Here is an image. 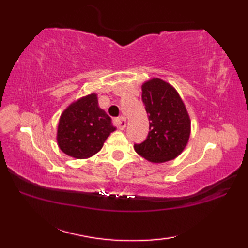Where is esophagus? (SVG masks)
I'll return each instance as SVG.
<instances>
[{"label":"esophagus","instance_id":"esophagus-1","mask_svg":"<svg viewBox=\"0 0 248 248\" xmlns=\"http://www.w3.org/2000/svg\"><path fill=\"white\" fill-rule=\"evenodd\" d=\"M115 124H117V127L120 130H124L125 128V125H127V120H125L124 117H118L115 119Z\"/></svg>","mask_w":248,"mask_h":248}]
</instances>
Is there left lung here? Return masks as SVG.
<instances>
[{
	"label": "left lung",
	"mask_w": 248,
	"mask_h": 248,
	"mask_svg": "<svg viewBox=\"0 0 248 248\" xmlns=\"http://www.w3.org/2000/svg\"><path fill=\"white\" fill-rule=\"evenodd\" d=\"M141 92L149 132L144 141L134 144V149L154 163L175 159L186 148L191 132V120L184 103L176 89L160 78L144 83Z\"/></svg>",
	"instance_id": "1"
}]
</instances>
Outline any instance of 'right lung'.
Returning <instances> with one entry per match:
<instances>
[{
  "label": "right lung",
  "mask_w": 248,
  "mask_h": 248,
  "mask_svg": "<svg viewBox=\"0 0 248 248\" xmlns=\"http://www.w3.org/2000/svg\"><path fill=\"white\" fill-rule=\"evenodd\" d=\"M114 131L110 117L99 108L97 94L92 93L70 104L62 114L57 143L66 155L86 159L102 148Z\"/></svg>",
  "instance_id": "obj_1"
}]
</instances>
